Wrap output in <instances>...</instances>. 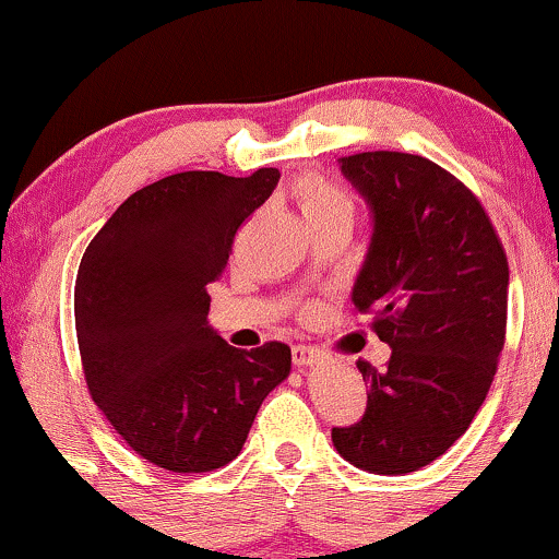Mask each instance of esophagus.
I'll list each match as a JSON object with an SVG mask.
<instances>
[{
	"label": "esophagus",
	"instance_id": "1",
	"mask_svg": "<svg viewBox=\"0 0 559 559\" xmlns=\"http://www.w3.org/2000/svg\"><path fill=\"white\" fill-rule=\"evenodd\" d=\"M320 355H323V352H320L318 346H307V344H297L292 349V360L297 368H307V365L318 362Z\"/></svg>",
	"mask_w": 559,
	"mask_h": 559
}]
</instances>
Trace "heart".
<instances>
[{"label":"heart","mask_w":559,"mask_h":559,"mask_svg":"<svg viewBox=\"0 0 559 559\" xmlns=\"http://www.w3.org/2000/svg\"><path fill=\"white\" fill-rule=\"evenodd\" d=\"M292 194L297 199L301 215H305V221L310 223L312 230L333 226V223L352 226L357 217L355 197L338 183L320 176V173H305V176H299L294 181Z\"/></svg>","instance_id":"1"}]
</instances>
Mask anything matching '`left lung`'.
<instances>
[{
	"label": "left lung",
	"instance_id": "obj_1",
	"mask_svg": "<svg viewBox=\"0 0 559 559\" xmlns=\"http://www.w3.org/2000/svg\"><path fill=\"white\" fill-rule=\"evenodd\" d=\"M373 210L352 301L391 346L386 370L357 362L365 415L331 431L352 465L383 476L433 463L467 431L497 373L510 267L484 204L452 173L407 152L342 157Z\"/></svg>",
	"mask_w": 559,
	"mask_h": 559
}]
</instances>
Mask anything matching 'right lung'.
<instances>
[{
    "mask_svg": "<svg viewBox=\"0 0 559 559\" xmlns=\"http://www.w3.org/2000/svg\"><path fill=\"white\" fill-rule=\"evenodd\" d=\"M278 178V168L159 178L128 197L83 252L75 333L88 394L146 463L170 473L228 465L292 370L284 342L236 349L207 325V284Z\"/></svg>",
    "mask_w": 559,
    "mask_h": 559,
    "instance_id": "right-lung-1",
    "label": "right lung"
}]
</instances>
